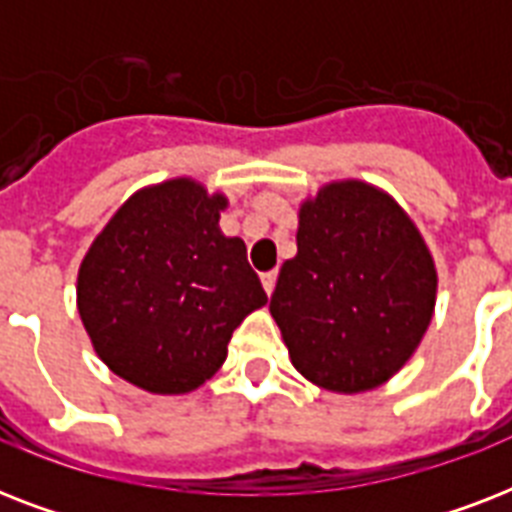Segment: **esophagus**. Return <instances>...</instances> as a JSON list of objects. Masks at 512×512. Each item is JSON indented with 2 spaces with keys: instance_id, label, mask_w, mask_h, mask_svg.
I'll list each match as a JSON object with an SVG mask.
<instances>
[{
  "instance_id": "esophagus-1",
  "label": "esophagus",
  "mask_w": 512,
  "mask_h": 512,
  "mask_svg": "<svg viewBox=\"0 0 512 512\" xmlns=\"http://www.w3.org/2000/svg\"><path fill=\"white\" fill-rule=\"evenodd\" d=\"M260 281H263V289H265V295L271 297L273 287H276V271H268V273H263V276H260Z\"/></svg>"
}]
</instances>
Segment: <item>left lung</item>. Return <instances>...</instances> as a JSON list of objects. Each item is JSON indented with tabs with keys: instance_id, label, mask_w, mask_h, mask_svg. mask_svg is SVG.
Segmentation results:
<instances>
[{
	"instance_id": "left-lung-1",
	"label": "left lung",
	"mask_w": 512,
	"mask_h": 512,
	"mask_svg": "<svg viewBox=\"0 0 512 512\" xmlns=\"http://www.w3.org/2000/svg\"><path fill=\"white\" fill-rule=\"evenodd\" d=\"M438 273L420 228L388 191L345 177L297 209V255L271 316L289 361L329 393H366L404 369L436 311Z\"/></svg>"
}]
</instances>
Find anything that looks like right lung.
I'll return each mask as SVG.
<instances>
[{"label": "right lung", "mask_w": 512, "mask_h": 512, "mask_svg": "<svg viewBox=\"0 0 512 512\" xmlns=\"http://www.w3.org/2000/svg\"><path fill=\"white\" fill-rule=\"evenodd\" d=\"M228 196L180 175L116 209L76 276V308L103 364L135 388L180 396L223 366L233 329L268 297L239 236L220 231Z\"/></svg>", "instance_id": "right-lung-1"}]
</instances>
